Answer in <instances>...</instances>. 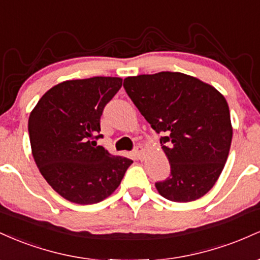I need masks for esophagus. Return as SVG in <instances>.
<instances>
[{"label": "esophagus", "mask_w": 260, "mask_h": 260, "mask_svg": "<svg viewBox=\"0 0 260 260\" xmlns=\"http://www.w3.org/2000/svg\"><path fill=\"white\" fill-rule=\"evenodd\" d=\"M134 155L137 156V159L142 160L143 157V153H144V149H143V147H140V145H138V147H136V149H134Z\"/></svg>", "instance_id": "1"}]
</instances>
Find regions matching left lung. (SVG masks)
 <instances>
[{
    "label": "left lung",
    "instance_id": "obj_1",
    "mask_svg": "<svg viewBox=\"0 0 260 260\" xmlns=\"http://www.w3.org/2000/svg\"><path fill=\"white\" fill-rule=\"evenodd\" d=\"M124 90L156 133L171 175L156 182L164 198L193 202L214 187L228 160L232 126L228 101L213 85L180 72L127 77Z\"/></svg>",
    "mask_w": 260,
    "mask_h": 260
}]
</instances>
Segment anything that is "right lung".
Here are the masks:
<instances>
[{"instance_id":"right-lung-1","label":"right lung","mask_w":260,"mask_h":260,"mask_svg":"<svg viewBox=\"0 0 260 260\" xmlns=\"http://www.w3.org/2000/svg\"><path fill=\"white\" fill-rule=\"evenodd\" d=\"M122 86L118 77L66 80L29 116L31 153L53 190L76 204H95L120 186L132 160L96 145L104 107Z\"/></svg>"}]
</instances>
